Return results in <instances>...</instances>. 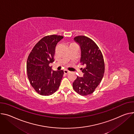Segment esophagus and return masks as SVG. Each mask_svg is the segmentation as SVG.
Returning a JSON list of instances; mask_svg holds the SVG:
<instances>
[{
    "label": "esophagus",
    "instance_id": "obj_1",
    "mask_svg": "<svg viewBox=\"0 0 134 134\" xmlns=\"http://www.w3.org/2000/svg\"><path fill=\"white\" fill-rule=\"evenodd\" d=\"M64 73H65V74H68L69 72V71L68 70H64Z\"/></svg>",
    "mask_w": 134,
    "mask_h": 134
}]
</instances>
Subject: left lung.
<instances>
[{
  "instance_id": "obj_1",
  "label": "left lung",
  "mask_w": 134,
  "mask_h": 134,
  "mask_svg": "<svg viewBox=\"0 0 134 134\" xmlns=\"http://www.w3.org/2000/svg\"><path fill=\"white\" fill-rule=\"evenodd\" d=\"M81 47L80 62L84 66L83 76H77L72 88L79 94L86 96L92 93L102 81L105 71L103 55L99 47L91 38L85 36L74 37Z\"/></svg>"
}]
</instances>
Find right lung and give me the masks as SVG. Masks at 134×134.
<instances>
[{
	"label": "right lung",
	"instance_id": "obj_1",
	"mask_svg": "<svg viewBox=\"0 0 134 134\" xmlns=\"http://www.w3.org/2000/svg\"><path fill=\"white\" fill-rule=\"evenodd\" d=\"M63 36H46L38 42L30 53L27 62V75L31 86L38 94L50 96L58 89L64 71H52L55 48Z\"/></svg>",
	"mask_w": 134,
	"mask_h": 134
}]
</instances>
